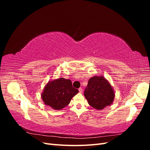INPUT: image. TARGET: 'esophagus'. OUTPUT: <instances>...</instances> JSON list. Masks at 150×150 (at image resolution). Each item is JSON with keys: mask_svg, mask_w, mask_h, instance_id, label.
Listing matches in <instances>:
<instances>
[{"mask_svg": "<svg viewBox=\"0 0 150 150\" xmlns=\"http://www.w3.org/2000/svg\"><path fill=\"white\" fill-rule=\"evenodd\" d=\"M79 91L80 93H82V92H83V89L81 88H79Z\"/></svg>", "mask_w": 150, "mask_h": 150, "instance_id": "34e87169", "label": "esophagus"}]
</instances>
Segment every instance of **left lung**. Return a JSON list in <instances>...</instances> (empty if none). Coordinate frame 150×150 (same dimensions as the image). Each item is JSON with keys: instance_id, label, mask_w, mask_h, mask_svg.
I'll return each instance as SVG.
<instances>
[{"instance_id": "8db88e82", "label": "left lung", "mask_w": 150, "mask_h": 150, "mask_svg": "<svg viewBox=\"0 0 150 150\" xmlns=\"http://www.w3.org/2000/svg\"><path fill=\"white\" fill-rule=\"evenodd\" d=\"M84 96L91 106L101 110L112 103L115 93L112 86L104 76H93L88 81Z\"/></svg>"}]
</instances>
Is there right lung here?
Instances as JSON below:
<instances>
[{"label":"right lung","mask_w":150,"mask_h":150,"mask_svg":"<svg viewBox=\"0 0 150 150\" xmlns=\"http://www.w3.org/2000/svg\"><path fill=\"white\" fill-rule=\"evenodd\" d=\"M78 92V89L72 87L71 80L60 78L49 81L44 86L41 98L46 106L61 110L70 103Z\"/></svg>","instance_id":"add662e5"}]
</instances>
